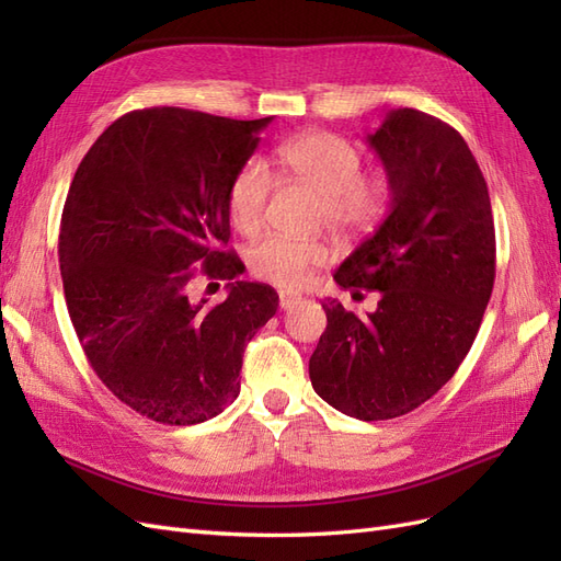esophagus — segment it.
<instances>
[{"label":"esophagus","instance_id":"obj_1","mask_svg":"<svg viewBox=\"0 0 561 561\" xmlns=\"http://www.w3.org/2000/svg\"><path fill=\"white\" fill-rule=\"evenodd\" d=\"M278 299H280V309L287 311V309H295L297 307V304L301 301V295H297V293H280Z\"/></svg>","mask_w":561,"mask_h":561}]
</instances>
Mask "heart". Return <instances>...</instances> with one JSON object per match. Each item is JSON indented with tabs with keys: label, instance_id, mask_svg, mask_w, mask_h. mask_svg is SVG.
<instances>
[{
	"label": "heart",
	"instance_id": "b5f03b06",
	"mask_svg": "<svg viewBox=\"0 0 561 561\" xmlns=\"http://www.w3.org/2000/svg\"><path fill=\"white\" fill-rule=\"evenodd\" d=\"M283 168L295 180L320 194L318 219L336 233H360L377 222L386 208V184L381 178L363 175L360 151L332 133H304L278 149ZM271 173L262 159L245 161L233 175L227 194V210L233 229L254 233L266 213ZM252 276L280 287H297L311 268L328 260L320 241L264 236L248 248Z\"/></svg>",
	"mask_w": 561,
	"mask_h": 561
}]
</instances>
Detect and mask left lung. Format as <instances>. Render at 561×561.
Returning a JSON list of instances; mask_svg holds the SVG:
<instances>
[{
    "mask_svg": "<svg viewBox=\"0 0 561 561\" xmlns=\"http://www.w3.org/2000/svg\"><path fill=\"white\" fill-rule=\"evenodd\" d=\"M367 142L388 178V213L334 280L381 299L365 318L320 301L328 328L309 377L334 410L383 421L431 400L463 363L494 290L496 233L480 165L449 124L390 110Z\"/></svg>",
    "mask_w": 561,
    "mask_h": 561,
    "instance_id": "8db88e82",
    "label": "left lung"
}]
</instances>
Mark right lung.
<instances>
[{
  "mask_svg": "<svg viewBox=\"0 0 561 561\" xmlns=\"http://www.w3.org/2000/svg\"><path fill=\"white\" fill-rule=\"evenodd\" d=\"M271 116L236 122L182 107L124 114L79 163L60 219V274L83 353L138 414L194 426L241 393L243 351L278 309L229 243L227 194ZM229 279L192 302L191 268Z\"/></svg>",
  "mask_w": 561,
  "mask_h": 561,
  "instance_id": "right-lung-1",
  "label": "right lung"
}]
</instances>
